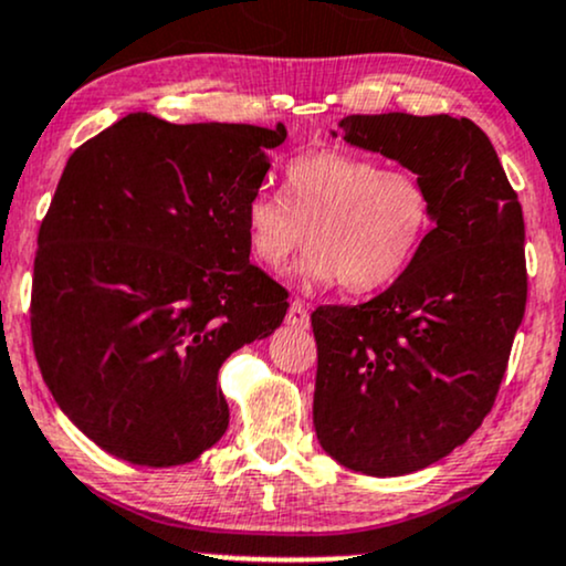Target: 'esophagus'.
<instances>
[{
  "instance_id": "34e87169",
  "label": "esophagus",
  "mask_w": 566,
  "mask_h": 566,
  "mask_svg": "<svg viewBox=\"0 0 566 566\" xmlns=\"http://www.w3.org/2000/svg\"><path fill=\"white\" fill-rule=\"evenodd\" d=\"M308 308H305L303 301H292L287 311V324L295 326V329H305L308 326Z\"/></svg>"
}]
</instances>
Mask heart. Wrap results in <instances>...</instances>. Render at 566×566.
Here are the masks:
<instances>
[{
  "mask_svg": "<svg viewBox=\"0 0 566 566\" xmlns=\"http://www.w3.org/2000/svg\"><path fill=\"white\" fill-rule=\"evenodd\" d=\"M279 195L244 208V240L265 269H282L308 242V282L345 292L382 290L417 258L432 227V195L406 168H382L348 149H311L282 171Z\"/></svg>",
  "mask_w": 566,
  "mask_h": 566,
  "instance_id": "obj_1",
  "label": "heart"
}]
</instances>
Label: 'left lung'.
Listing matches in <instances>:
<instances>
[{
  "label": "left lung",
  "instance_id": "8db88e82",
  "mask_svg": "<svg viewBox=\"0 0 566 566\" xmlns=\"http://www.w3.org/2000/svg\"><path fill=\"white\" fill-rule=\"evenodd\" d=\"M339 128L432 195L434 227L382 295L311 313L318 442L353 472L398 478L467 442L495 403L527 303L524 218L469 118L348 115Z\"/></svg>",
  "mask_w": 566,
  "mask_h": 566
}]
</instances>
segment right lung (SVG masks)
I'll list each match as a JSON object with an SVG mask.
<instances>
[{
  "instance_id": "right-lung-1",
  "label": "right lung",
  "mask_w": 566,
  "mask_h": 566,
  "mask_svg": "<svg viewBox=\"0 0 566 566\" xmlns=\"http://www.w3.org/2000/svg\"><path fill=\"white\" fill-rule=\"evenodd\" d=\"M287 128L128 113L67 158L39 229L36 364L63 413L139 467L221 440L218 369L269 337L287 290L250 263L244 208Z\"/></svg>"
}]
</instances>
